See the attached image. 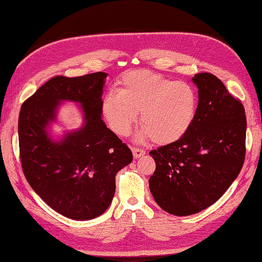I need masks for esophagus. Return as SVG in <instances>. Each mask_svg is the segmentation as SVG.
Returning a JSON list of instances; mask_svg holds the SVG:
<instances>
[{"mask_svg": "<svg viewBox=\"0 0 262 262\" xmlns=\"http://www.w3.org/2000/svg\"><path fill=\"white\" fill-rule=\"evenodd\" d=\"M132 153H133L134 158H140L141 156L145 155V150L144 149H141V148H138V147H133L132 148Z\"/></svg>", "mask_w": 262, "mask_h": 262, "instance_id": "1", "label": "esophagus"}]
</instances>
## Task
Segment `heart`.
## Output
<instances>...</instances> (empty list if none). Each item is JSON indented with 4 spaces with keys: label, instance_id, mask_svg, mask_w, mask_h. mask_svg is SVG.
Segmentation results:
<instances>
[{
    "label": "heart",
    "instance_id": "obj_1",
    "mask_svg": "<svg viewBox=\"0 0 262 262\" xmlns=\"http://www.w3.org/2000/svg\"><path fill=\"white\" fill-rule=\"evenodd\" d=\"M198 102L191 84L147 70H134L121 76L117 92L105 95L100 112L109 129L122 138L129 136L140 113L138 141L152 139L158 145H168L191 129Z\"/></svg>",
    "mask_w": 262,
    "mask_h": 262
}]
</instances>
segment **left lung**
<instances>
[{"label": "left lung", "mask_w": 262, "mask_h": 262, "mask_svg": "<svg viewBox=\"0 0 262 262\" xmlns=\"http://www.w3.org/2000/svg\"><path fill=\"white\" fill-rule=\"evenodd\" d=\"M198 113L179 141L153 149L156 168L149 190L160 207L177 216L215 203L238 176L245 160L246 116L239 100L211 73L192 77Z\"/></svg>", "instance_id": "obj_1"}]
</instances>
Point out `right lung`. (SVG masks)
Returning a JSON list of instances; mask_svg holds the SVG:
<instances>
[{
    "label": "right lung",
    "mask_w": 262,
    "mask_h": 262,
    "mask_svg": "<svg viewBox=\"0 0 262 262\" xmlns=\"http://www.w3.org/2000/svg\"><path fill=\"white\" fill-rule=\"evenodd\" d=\"M107 75L55 76L24 102L19 113L24 175L50 208L76 221L105 213L115 195L116 173L133 160L130 148L101 118ZM64 101L79 104L83 124L53 138L50 128Z\"/></svg>",
    "instance_id": "right-lung-1"
}]
</instances>
